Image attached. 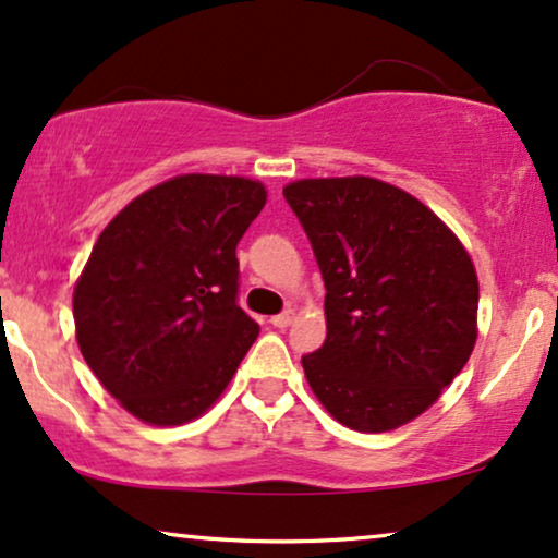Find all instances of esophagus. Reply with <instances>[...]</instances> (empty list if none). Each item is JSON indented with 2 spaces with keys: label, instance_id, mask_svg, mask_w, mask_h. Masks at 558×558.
Segmentation results:
<instances>
[{
  "label": "esophagus",
  "instance_id": "obj_1",
  "mask_svg": "<svg viewBox=\"0 0 558 558\" xmlns=\"http://www.w3.org/2000/svg\"><path fill=\"white\" fill-rule=\"evenodd\" d=\"M292 318H294V311H281L277 316H271V326L274 329H287V326L292 324Z\"/></svg>",
  "mask_w": 558,
  "mask_h": 558
}]
</instances>
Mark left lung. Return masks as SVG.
<instances>
[{
    "label": "left lung",
    "mask_w": 558,
    "mask_h": 558,
    "mask_svg": "<svg viewBox=\"0 0 558 558\" xmlns=\"http://www.w3.org/2000/svg\"><path fill=\"white\" fill-rule=\"evenodd\" d=\"M284 198L326 287V342L303 355L313 395L363 434L410 423L475 347L468 251L428 206L373 177L300 180Z\"/></svg>",
    "instance_id": "1"
}]
</instances>
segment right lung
I'll list each match as a JSON object with an SVG mask.
<instances>
[{
    "instance_id": "add662e5",
    "label": "right lung",
    "mask_w": 558,
    "mask_h": 558,
    "mask_svg": "<svg viewBox=\"0 0 558 558\" xmlns=\"http://www.w3.org/2000/svg\"><path fill=\"white\" fill-rule=\"evenodd\" d=\"M266 203L245 177L182 174L98 234L72 294L77 347L124 410L180 425L219 399L260 326L238 305V242Z\"/></svg>"
}]
</instances>
